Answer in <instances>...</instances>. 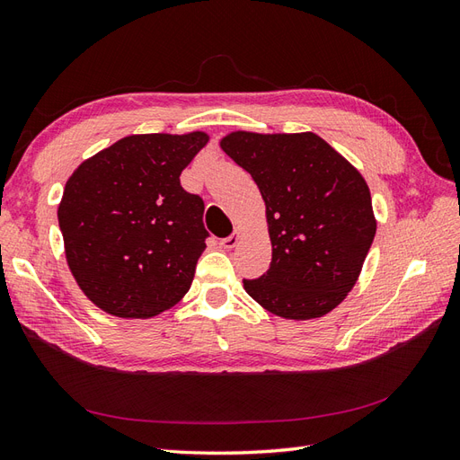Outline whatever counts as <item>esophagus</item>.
I'll use <instances>...</instances> for the list:
<instances>
[{
    "label": "esophagus",
    "mask_w": 460,
    "mask_h": 460,
    "mask_svg": "<svg viewBox=\"0 0 460 460\" xmlns=\"http://www.w3.org/2000/svg\"><path fill=\"white\" fill-rule=\"evenodd\" d=\"M238 240H240V230H235L234 234L228 235V238H222V240H220V245L225 247V250H232V247H234L235 243H238Z\"/></svg>",
    "instance_id": "34e87169"
}]
</instances>
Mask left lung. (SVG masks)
Returning a JSON list of instances; mask_svg holds the SVG:
<instances>
[{
    "label": "left lung",
    "instance_id": "obj_1",
    "mask_svg": "<svg viewBox=\"0 0 460 460\" xmlns=\"http://www.w3.org/2000/svg\"><path fill=\"white\" fill-rule=\"evenodd\" d=\"M252 173L267 207L272 259L243 279L257 304L284 319H314L352 290L376 235L366 180L315 133L234 131L220 141Z\"/></svg>",
    "mask_w": 460,
    "mask_h": 460
}]
</instances>
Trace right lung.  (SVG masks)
Instances as JSON below:
<instances>
[{"label": "right lung", "mask_w": 460, "mask_h": 460, "mask_svg": "<svg viewBox=\"0 0 460 460\" xmlns=\"http://www.w3.org/2000/svg\"><path fill=\"white\" fill-rule=\"evenodd\" d=\"M208 135H129L71 173L58 208L67 265L93 304L146 319L190 290L208 232L180 183Z\"/></svg>", "instance_id": "obj_1"}]
</instances>
